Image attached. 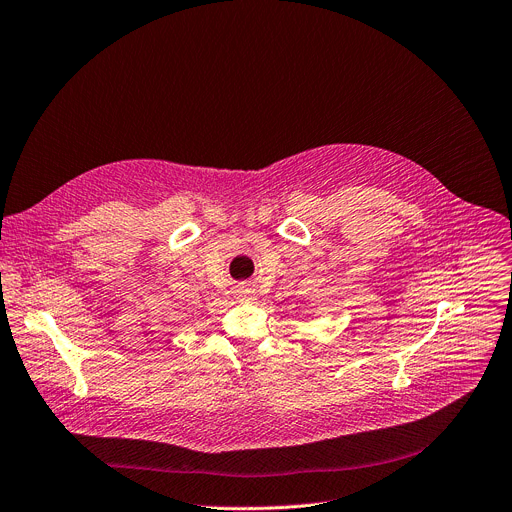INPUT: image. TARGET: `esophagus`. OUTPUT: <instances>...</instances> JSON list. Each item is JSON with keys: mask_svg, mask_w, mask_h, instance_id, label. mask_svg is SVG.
<instances>
[{"mask_svg": "<svg viewBox=\"0 0 512 512\" xmlns=\"http://www.w3.org/2000/svg\"><path fill=\"white\" fill-rule=\"evenodd\" d=\"M235 293H238L242 299H250L254 295V285L242 283V285H238V289H235Z\"/></svg>", "mask_w": 512, "mask_h": 512, "instance_id": "1", "label": "esophagus"}]
</instances>
